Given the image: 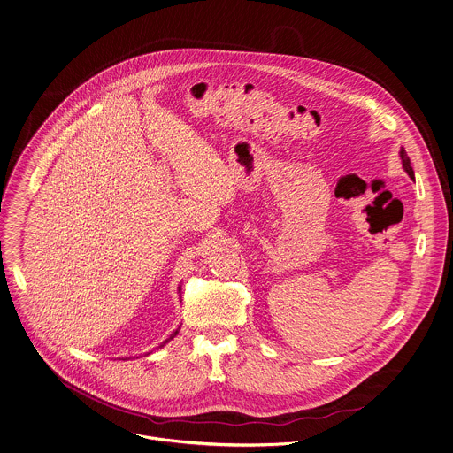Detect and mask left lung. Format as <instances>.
<instances>
[{
	"instance_id": "1",
	"label": "left lung",
	"mask_w": 453,
	"mask_h": 453,
	"mask_svg": "<svg viewBox=\"0 0 453 453\" xmlns=\"http://www.w3.org/2000/svg\"><path fill=\"white\" fill-rule=\"evenodd\" d=\"M400 156H402V163L404 172H406L411 179H415V177H413V168H411V165H410V157H408V154H406V151H404L403 148L402 151H400Z\"/></svg>"
}]
</instances>
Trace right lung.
<instances>
[{
	"instance_id": "obj_1",
	"label": "right lung",
	"mask_w": 453,
	"mask_h": 453,
	"mask_svg": "<svg viewBox=\"0 0 453 453\" xmlns=\"http://www.w3.org/2000/svg\"><path fill=\"white\" fill-rule=\"evenodd\" d=\"M179 290H180V287H179ZM177 334H179V330H175V332H173V334H172V335H170V339H173V337H175V335H177ZM170 339H166V341H165V342H163V344H166V342H168V341H170Z\"/></svg>"
}]
</instances>
